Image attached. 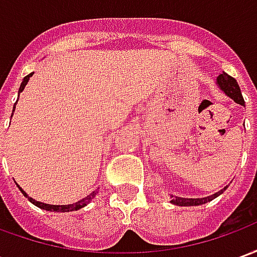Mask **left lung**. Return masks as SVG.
I'll return each mask as SVG.
<instances>
[{"label": "left lung", "instance_id": "1", "mask_svg": "<svg viewBox=\"0 0 257 257\" xmlns=\"http://www.w3.org/2000/svg\"><path fill=\"white\" fill-rule=\"evenodd\" d=\"M216 84H217V86H219L228 97H231L235 103L241 104V106H245L242 93H241L239 85H238V82L235 81V78H232L231 75H228V74L223 71V74H220V75L217 77V79H216ZM227 187H228V186H226L224 189H221L220 191H217V193L212 194L209 197H204V198H182V197H173V195H171V198H172L171 202H172L173 205H178V206H197V205L206 204V202H209V201H212V199L216 198V197H219Z\"/></svg>", "mask_w": 257, "mask_h": 257}]
</instances>
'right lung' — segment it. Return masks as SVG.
I'll return each instance as SVG.
<instances>
[{"label": "right lung", "mask_w": 257, "mask_h": 257, "mask_svg": "<svg viewBox=\"0 0 257 257\" xmlns=\"http://www.w3.org/2000/svg\"><path fill=\"white\" fill-rule=\"evenodd\" d=\"M33 75V73L29 74V75H26L25 78H23V81H22V84H20V88H19V93L22 92V90L25 89V86L27 85V82H29V79H30V77ZM18 103V101H16ZM16 103H15V106H16ZM15 106H14V111H15ZM14 114V112H12ZM12 117V115H11ZM19 187V186H18ZM19 190L23 193V195H25L26 198H29V201H30L31 204H34L36 206H38V208H41V209H45V210H51V212H73V210H78L81 209V208H84L85 205L89 204L90 201H92V198L96 195V191H93V193H90L86 198L81 199V201H78V202H75V204H70V205H49V204H44V202H40V201H36V199H33L31 197H29L27 194L22 190V187H19Z\"/></svg>", "instance_id": "right-lung-1"}]
</instances>
